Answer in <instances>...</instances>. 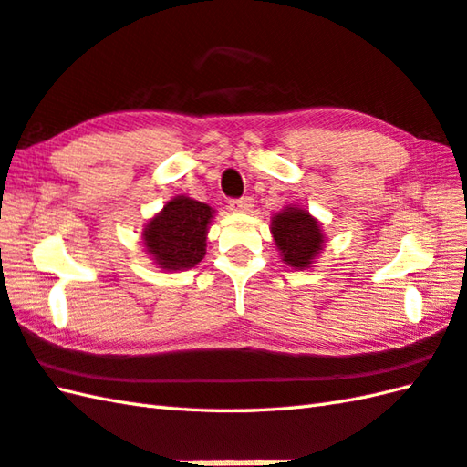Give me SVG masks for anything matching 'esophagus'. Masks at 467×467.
<instances>
[{"label":"esophagus","instance_id":"esophagus-1","mask_svg":"<svg viewBox=\"0 0 467 467\" xmlns=\"http://www.w3.org/2000/svg\"><path fill=\"white\" fill-rule=\"evenodd\" d=\"M254 206V201L251 196H244V198H234V201L228 202V208H231L233 213H251Z\"/></svg>","mask_w":467,"mask_h":467}]
</instances>
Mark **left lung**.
I'll return each mask as SVG.
<instances>
[{
    "label": "left lung",
    "mask_w": 467,
    "mask_h": 467,
    "mask_svg": "<svg viewBox=\"0 0 467 467\" xmlns=\"http://www.w3.org/2000/svg\"><path fill=\"white\" fill-rule=\"evenodd\" d=\"M271 233L283 261L293 269H309L313 259L323 251L321 224L296 204L285 206L271 218Z\"/></svg>",
    "instance_id": "left-lung-1"
}]
</instances>
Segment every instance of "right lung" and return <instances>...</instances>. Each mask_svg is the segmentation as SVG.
Wrapping results in <instances>:
<instances>
[{
	"label": "right lung",
	"instance_id": "right-lung-1",
	"mask_svg": "<svg viewBox=\"0 0 467 467\" xmlns=\"http://www.w3.org/2000/svg\"><path fill=\"white\" fill-rule=\"evenodd\" d=\"M214 211L191 196H174L142 231L146 253L164 271H184L206 254V233Z\"/></svg>",
	"mask_w": 467,
	"mask_h": 467
}]
</instances>
